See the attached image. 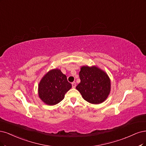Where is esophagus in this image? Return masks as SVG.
Segmentation results:
<instances>
[{
  "mask_svg": "<svg viewBox=\"0 0 146 146\" xmlns=\"http://www.w3.org/2000/svg\"><path fill=\"white\" fill-rule=\"evenodd\" d=\"M72 87L73 88H75L76 87V82H72Z\"/></svg>",
  "mask_w": 146,
  "mask_h": 146,
  "instance_id": "34e87169",
  "label": "esophagus"
}]
</instances>
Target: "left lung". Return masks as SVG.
Wrapping results in <instances>:
<instances>
[{
  "label": "left lung",
  "instance_id": "left-lung-1",
  "mask_svg": "<svg viewBox=\"0 0 146 146\" xmlns=\"http://www.w3.org/2000/svg\"><path fill=\"white\" fill-rule=\"evenodd\" d=\"M81 82L76 88L86 101L101 104L110 94V79L107 74L96 66H82L79 72Z\"/></svg>",
  "mask_w": 146,
  "mask_h": 146
}]
</instances>
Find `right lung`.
I'll return each mask as SVG.
<instances>
[{"mask_svg": "<svg viewBox=\"0 0 146 146\" xmlns=\"http://www.w3.org/2000/svg\"><path fill=\"white\" fill-rule=\"evenodd\" d=\"M72 88L67 76L60 70H51L42 78L38 86V94L45 104L53 106L64 98L65 94Z\"/></svg>", "mask_w": 146, "mask_h": 146, "instance_id": "add662e5", "label": "right lung"}]
</instances>
